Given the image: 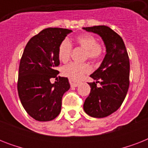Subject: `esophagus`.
I'll return each instance as SVG.
<instances>
[{
	"label": "esophagus",
	"mask_w": 148,
	"mask_h": 148,
	"mask_svg": "<svg viewBox=\"0 0 148 148\" xmlns=\"http://www.w3.org/2000/svg\"><path fill=\"white\" fill-rule=\"evenodd\" d=\"M69 82H70V84H71V87H74V88H75V87H77V86L79 85V84H80V82L74 81H73V80H71V79H70Z\"/></svg>",
	"instance_id": "34e87169"
}]
</instances>
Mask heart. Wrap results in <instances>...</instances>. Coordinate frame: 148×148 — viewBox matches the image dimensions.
Listing matches in <instances>:
<instances>
[{
  "label": "heart",
  "instance_id": "b5f03b06",
  "mask_svg": "<svg viewBox=\"0 0 148 148\" xmlns=\"http://www.w3.org/2000/svg\"><path fill=\"white\" fill-rule=\"evenodd\" d=\"M76 45L85 50V58L91 61H97L103 58L105 47L102 43L97 41V38L91 34H83L77 36L75 39ZM71 43L67 39H65L60 43L58 47V58L63 63L69 60L71 55ZM91 67L88 63L76 64L70 63L63 68V74L71 80L77 81L86 74L90 73Z\"/></svg>",
  "mask_w": 148,
  "mask_h": 148
}]
</instances>
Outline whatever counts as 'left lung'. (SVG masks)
I'll use <instances>...</instances> for the list:
<instances>
[{
	"label": "left lung",
	"instance_id": "8db88e82",
	"mask_svg": "<svg viewBox=\"0 0 148 148\" xmlns=\"http://www.w3.org/2000/svg\"><path fill=\"white\" fill-rule=\"evenodd\" d=\"M101 36L106 46L105 58L90 77L96 82L88 83L90 95L84 110L93 117L102 118L115 112L121 106L130 84V61L121 37L104 25L83 27ZM99 83L101 87H97Z\"/></svg>",
	"mask_w": 148,
	"mask_h": 148
}]
</instances>
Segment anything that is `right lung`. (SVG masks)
<instances>
[{"mask_svg": "<svg viewBox=\"0 0 148 148\" xmlns=\"http://www.w3.org/2000/svg\"><path fill=\"white\" fill-rule=\"evenodd\" d=\"M71 30L48 27L30 39L20 60L17 91L21 104L31 117L49 121L58 116L62 97L69 90L67 77H57L60 64L58 47ZM51 78H56L54 84Z\"/></svg>", "mask_w": 148, "mask_h": 148, "instance_id": "add662e5", "label": "right lung"}]
</instances>
